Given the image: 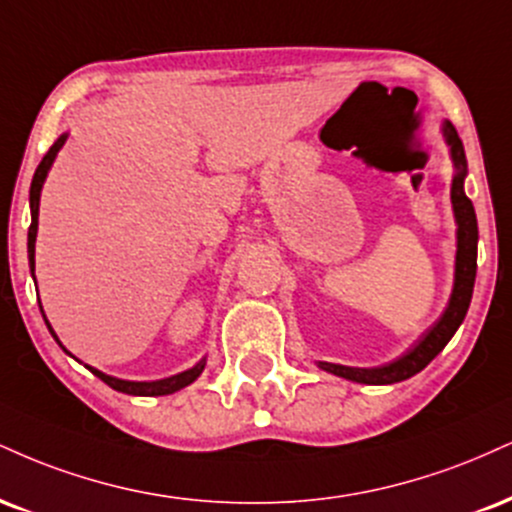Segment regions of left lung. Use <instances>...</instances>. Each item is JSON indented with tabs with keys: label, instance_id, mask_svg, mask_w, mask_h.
<instances>
[{
	"label": "left lung",
	"instance_id": "left-lung-1",
	"mask_svg": "<svg viewBox=\"0 0 512 512\" xmlns=\"http://www.w3.org/2000/svg\"><path fill=\"white\" fill-rule=\"evenodd\" d=\"M443 135H446L448 145H451V157L458 174L453 176V188H451V200H453V212L455 221H458V255H455V283L451 293V303H448L446 312H443L439 322L424 334L420 341L412 346L408 353L400 355L398 360L389 362V365L381 367H343V365H331V362H319V367L326 372L336 374V377L357 381V384H396V381L410 379L412 374L422 372L436 355L446 348V343L451 341L458 326L463 324L467 315V307L472 300V288H474V276H477V217H474L472 200L465 195L463 181H465V150L463 140L458 138V131L453 128V123H443Z\"/></svg>",
	"mask_w": 512,
	"mask_h": 512
}]
</instances>
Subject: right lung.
Listing matches in <instances>:
<instances>
[{"label":"right lung","instance_id":"add662e5","mask_svg":"<svg viewBox=\"0 0 512 512\" xmlns=\"http://www.w3.org/2000/svg\"><path fill=\"white\" fill-rule=\"evenodd\" d=\"M66 135H61V138L49 147V152L45 157H42V162L38 169H35V176H33V183H30V229H28V262H30V272H33V279H35V236H38V207H40V190H42V183H45V176L49 171V166H52L54 157H57V152L61 150V145H64ZM42 317H45V312H42ZM47 322V319H45ZM49 326V322H47ZM49 331H52V326H49ZM54 336V331H52ZM57 338V336H54ZM59 343V338H57ZM95 377H100L104 384L112 386L114 391H121V393H128V396H166V393H174L178 389H183V386L193 384V381L200 377L202 369H205V360L197 362L195 367L186 369V372L181 374H174V377L169 379H159V381H123V379H116V377H109V374L100 372V369L95 367H88Z\"/></svg>","mask_w":512,"mask_h":512}]
</instances>
